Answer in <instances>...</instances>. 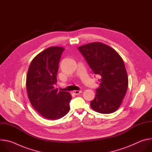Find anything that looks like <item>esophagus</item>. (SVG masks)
I'll use <instances>...</instances> for the list:
<instances>
[{"label":"esophagus","instance_id":"1","mask_svg":"<svg viewBox=\"0 0 152 152\" xmlns=\"http://www.w3.org/2000/svg\"><path fill=\"white\" fill-rule=\"evenodd\" d=\"M73 93L74 94L77 95V94H80V93H82V90H74V91H73Z\"/></svg>","mask_w":152,"mask_h":152}]
</instances>
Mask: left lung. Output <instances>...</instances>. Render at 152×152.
Masks as SVG:
<instances>
[{
	"label": "left lung",
	"instance_id": "obj_1",
	"mask_svg": "<svg viewBox=\"0 0 152 152\" xmlns=\"http://www.w3.org/2000/svg\"><path fill=\"white\" fill-rule=\"evenodd\" d=\"M95 75L100 79L95 98L90 103L92 109L101 114H111L120 106L127 91L128 77L124 63L112 48L94 42L78 48Z\"/></svg>",
	"mask_w": 152,
	"mask_h": 152
}]
</instances>
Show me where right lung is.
I'll use <instances>...</instances> for the list:
<instances>
[{"label":"right lung","instance_id":"obj_1","mask_svg":"<svg viewBox=\"0 0 152 152\" xmlns=\"http://www.w3.org/2000/svg\"><path fill=\"white\" fill-rule=\"evenodd\" d=\"M64 50L53 46L38 54L32 61L26 76V90L32 106L42 117L52 120L63 117L70 110V93L54 87Z\"/></svg>","mask_w":152,"mask_h":152}]
</instances>
